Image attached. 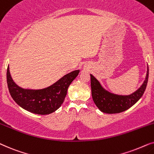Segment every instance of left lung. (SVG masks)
<instances>
[{
    "label": "left lung",
    "instance_id": "1",
    "mask_svg": "<svg viewBox=\"0 0 154 154\" xmlns=\"http://www.w3.org/2000/svg\"><path fill=\"white\" fill-rule=\"evenodd\" d=\"M90 76L92 98L98 109L106 113H119L132 107L144 94L148 82L149 67H147L146 79L142 85L136 91L128 96L110 93L102 87L99 82L93 75Z\"/></svg>",
    "mask_w": 154,
    "mask_h": 154
}]
</instances>
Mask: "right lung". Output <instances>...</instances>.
<instances>
[{
	"label": "right lung",
	"instance_id": "add662e5",
	"mask_svg": "<svg viewBox=\"0 0 154 154\" xmlns=\"http://www.w3.org/2000/svg\"><path fill=\"white\" fill-rule=\"evenodd\" d=\"M79 70L71 72L50 87L43 89H24L18 87L7 69V83L13 100L24 109L33 113L47 115L58 109L64 101L67 89L76 78Z\"/></svg>",
	"mask_w": 154,
	"mask_h": 154
}]
</instances>
